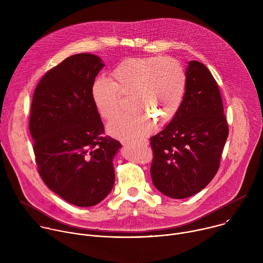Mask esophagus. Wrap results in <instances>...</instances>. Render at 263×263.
I'll return each instance as SVG.
<instances>
[{"instance_id":"esophagus-1","label":"esophagus","mask_w":263,"mask_h":263,"mask_svg":"<svg viewBox=\"0 0 263 263\" xmlns=\"http://www.w3.org/2000/svg\"><path fill=\"white\" fill-rule=\"evenodd\" d=\"M135 142H137V143H140V144H142V145H147V144H148V141H147L146 139H142V140H136Z\"/></svg>"}]
</instances>
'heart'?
I'll return each instance as SVG.
<instances>
[{"label":"heart","instance_id":"1","mask_svg":"<svg viewBox=\"0 0 263 263\" xmlns=\"http://www.w3.org/2000/svg\"><path fill=\"white\" fill-rule=\"evenodd\" d=\"M186 88V73L170 57L128 58L110 71V80L99 77L91 85V99L100 116L110 121L119 112L122 97L130 109L107 126L112 136L124 140L146 135L155 121L171 122L178 112Z\"/></svg>","mask_w":263,"mask_h":263}]
</instances>
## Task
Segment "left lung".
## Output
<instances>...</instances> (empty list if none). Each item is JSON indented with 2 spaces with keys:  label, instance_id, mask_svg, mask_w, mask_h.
Masks as SVG:
<instances>
[{
  "label": "left lung",
  "instance_id": "8db88e82",
  "mask_svg": "<svg viewBox=\"0 0 263 263\" xmlns=\"http://www.w3.org/2000/svg\"><path fill=\"white\" fill-rule=\"evenodd\" d=\"M185 73L186 88L178 112L151 137L153 184L173 199L192 197L209 184L229 132L218 85L209 69L193 60Z\"/></svg>",
  "mask_w": 263,
  "mask_h": 263
}]
</instances>
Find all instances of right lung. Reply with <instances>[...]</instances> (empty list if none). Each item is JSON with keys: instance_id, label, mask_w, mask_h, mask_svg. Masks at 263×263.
<instances>
[{"instance_id": "right-lung-1", "label": "right lung", "mask_w": 263, "mask_h": 263, "mask_svg": "<svg viewBox=\"0 0 263 263\" xmlns=\"http://www.w3.org/2000/svg\"><path fill=\"white\" fill-rule=\"evenodd\" d=\"M102 59L81 53L64 59L37 84L30 114V133L39 173L66 202L90 207L111 192L114 158L122 144L102 136L104 126L91 99Z\"/></svg>"}]
</instances>
